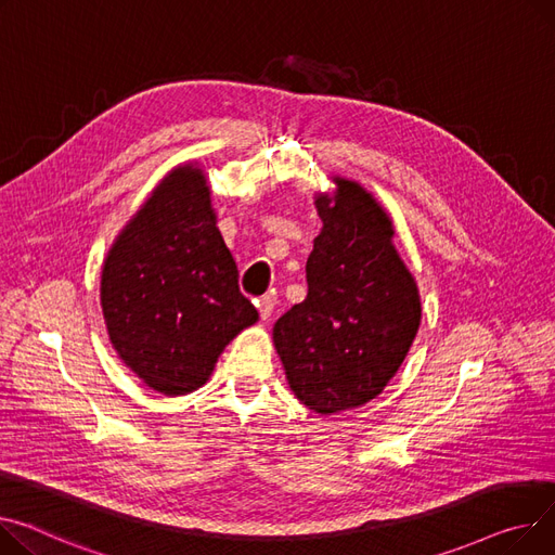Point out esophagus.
Here are the masks:
<instances>
[{"label": "esophagus", "mask_w": 555, "mask_h": 555, "mask_svg": "<svg viewBox=\"0 0 555 555\" xmlns=\"http://www.w3.org/2000/svg\"><path fill=\"white\" fill-rule=\"evenodd\" d=\"M274 306H276V297L274 294H266V297H261L256 301V308H258V314H261L263 321H268L274 312Z\"/></svg>", "instance_id": "34e87169"}]
</instances>
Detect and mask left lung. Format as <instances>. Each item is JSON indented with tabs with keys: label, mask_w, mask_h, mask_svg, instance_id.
<instances>
[{
	"label": "left lung",
	"mask_w": 555,
	"mask_h": 555,
	"mask_svg": "<svg viewBox=\"0 0 555 555\" xmlns=\"http://www.w3.org/2000/svg\"><path fill=\"white\" fill-rule=\"evenodd\" d=\"M314 198L323 228L308 258V297L272 330L289 390L319 415L375 399L397 375L422 321L415 276L392 218L357 180L332 176Z\"/></svg>",
	"instance_id": "left-lung-1"
}]
</instances>
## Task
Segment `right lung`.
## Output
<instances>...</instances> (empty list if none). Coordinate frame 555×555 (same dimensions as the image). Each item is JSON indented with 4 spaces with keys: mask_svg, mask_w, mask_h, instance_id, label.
<instances>
[{
    "mask_svg": "<svg viewBox=\"0 0 555 555\" xmlns=\"http://www.w3.org/2000/svg\"><path fill=\"white\" fill-rule=\"evenodd\" d=\"M100 306L122 363L167 397L207 384L220 352L258 321L198 163L171 169L120 230L102 266Z\"/></svg>",
    "mask_w": 555,
    "mask_h": 555,
    "instance_id": "right-lung-1",
    "label": "right lung"
}]
</instances>
